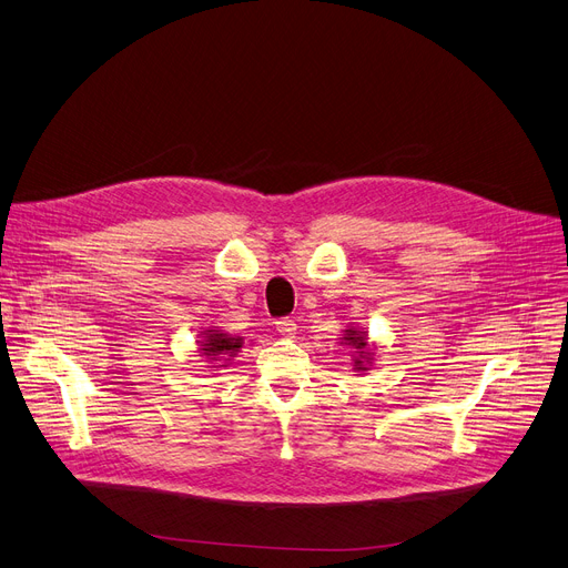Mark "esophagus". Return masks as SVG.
I'll return each mask as SVG.
<instances>
[{
	"mask_svg": "<svg viewBox=\"0 0 568 568\" xmlns=\"http://www.w3.org/2000/svg\"><path fill=\"white\" fill-rule=\"evenodd\" d=\"M276 331L281 333V335H294L296 333V324H294V320H290V317H281L278 322H276Z\"/></svg>",
	"mask_w": 568,
	"mask_h": 568,
	"instance_id": "esophagus-1",
	"label": "esophagus"
}]
</instances>
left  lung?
<instances>
[{
    "instance_id": "left-lung-1",
    "label": "left lung",
    "mask_w": 568,
    "mask_h": 568,
    "mask_svg": "<svg viewBox=\"0 0 568 568\" xmlns=\"http://www.w3.org/2000/svg\"><path fill=\"white\" fill-rule=\"evenodd\" d=\"M345 339H347V345H352L354 349H358V352H356V354H358V358H354L356 369H367V367H365V363H363V358H369V352H363V349L367 347V343H365V333L347 331V333H345Z\"/></svg>"
}]
</instances>
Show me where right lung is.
<instances>
[{
    "mask_svg": "<svg viewBox=\"0 0 568 568\" xmlns=\"http://www.w3.org/2000/svg\"><path fill=\"white\" fill-rule=\"evenodd\" d=\"M242 347V337H231L229 333H205L203 352L207 358L216 361V356H233Z\"/></svg>",
    "mask_w": 568,
    "mask_h": 568,
    "instance_id": "right-lung-1",
    "label": "right lung"
}]
</instances>
